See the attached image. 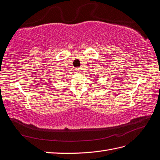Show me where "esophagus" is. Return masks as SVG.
<instances>
[{
	"label": "esophagus",
	"instance_id": "obj_1",
	"mask_svg": "<svg viewBox=\"0 0 160 160\" xmlns=\"http://www.w3.org/2000/svg\"><path fill=\"white\" fill-rule=\"evenodd\" d=\"M75 71H76V72H78V73H79V72H81V69L80 68H75Z\"/></svg>",
	"mask_w": 160,
	"mask_h": 160
}]
</instances>
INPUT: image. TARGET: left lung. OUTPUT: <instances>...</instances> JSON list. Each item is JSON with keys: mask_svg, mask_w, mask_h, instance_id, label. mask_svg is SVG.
<instances>
[{"mask_svg": "<svg viewBox=\"0 0 160 160\" xmlns=\"http://www.w3.org/2000/svg\"><path fill=\"white\" fill-rule=\"evenodd\" d=\"M95 80H96V81H97V80H98V79H96Z\"/></svg>", "mask_w": 160, "mask_h": 160, "instance_id": "obj_1", "label": "left lung"}]
</instances>
